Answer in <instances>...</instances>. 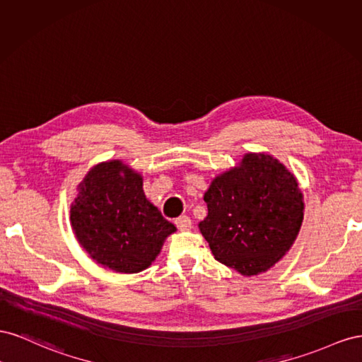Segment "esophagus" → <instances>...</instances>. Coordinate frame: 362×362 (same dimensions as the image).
<instances>
[{"label":"esophagus","instance_id":"esophagus-1","mask_svg":"<svg viewBox=\"0 0 362 362\" xmlns=\"http://www.w3.org/2000/svg\"><path fill=\"white\" fill-rule=\"evenodd\" d=\"M174 224L177 226V229H179V230H182V232H185V230H189V229H191V226H192L191 218H189V216H187V215H183V216H179V218H175Z\"/></svg>","mask_w":362,"mask_h":362}]
</instances>
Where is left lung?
Returning <instances> with one entry per match:
<instances>
[{"mask_svg": "<svg viewBox=\"0 0 362 362\" xmlns=\"http://www.w3.org/2000/svg\"><path fill=\"white\" fill-rule=\"evenodd\" d=\"M199 229L214 257L243 276L265 273L290 252L300 232L303 194L296 175L268 153H245L215 175L204 192Z\"/></svg>", "mask_w": 362, "mask_h": 362, "instance_id": "obj_1", "label": "left lung"}]
</instances>
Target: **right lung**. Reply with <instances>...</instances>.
<instances>
[{"instance_id":"1","label":"right lung","mask_w":362,"mask_h":362,"mask_svg":"<svg viewBox=\"0 0 362 362\" xmlns=\"http://www.w3.org/2000/svg\"><path fill=\"white\" fill-rule=\"evenodd\" d=\"M142 175L121 159L100 162L78 183L69 221L101 267L133 274L148 268L175 226L144 194Z\"/></svg>"}]
</instances>
